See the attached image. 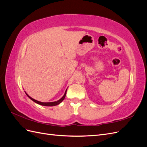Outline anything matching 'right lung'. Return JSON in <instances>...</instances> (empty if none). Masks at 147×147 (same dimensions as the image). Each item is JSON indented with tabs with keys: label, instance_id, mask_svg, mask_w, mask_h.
<instances>
[{
	"label": "right lung",
	"instance_id": "obj_1",
	"mask_svg": "<svg viewBox=\"0 0 147 147\" xmlns=\"http://www.w3.org/2000/svg\"><path fill=\"white\" fill-rule=\"evenodd\" d=\"M67 90H66V91H65V93H64V96H63V97H62L59 100H57V101H55V102H42L38 101V100H35L34 99H33V98H32V97H30L26 92H26V95L28 96V97H29V98L30 99L32 100H33L34 102H35V103H37V104H39V105H43V106L51 107V106H55V105H59L60 103H61V102L64 100V98H65V95H66Z\"/></svg>",
	"mask_w": 147,
	"mask_h": 147
}]
</instances>
